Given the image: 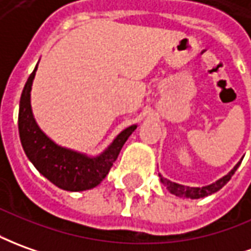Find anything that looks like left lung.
Segmentation results:
<instances>
[{
    "label": "left lung",
    "instance_id": "left-lung-1",
    "mask_svg": "<svg viewBox=\"0 0 251 251\" xmlns=\"http://www.w3.org/2000/svg\"><path fill=\"white\" fill-rule=\"evenodd\" d=\"M241 165V161L238 162L234 167V169L228 174V175L223 176L221 179L216 181V183H212L209 186H205V187H187V186H181V184H177V183H174V181L168 180L165 177H162L161 175L160 179H161V183L168 188L169 191L172 194H175L176 197H181V198H191V200H198V198H203V197H208V195L213 194L216 191H219L220 188H223L226 184H227L229 179L232 177V175L235 174V171L238 169V167Z\"/></svg>",
    "mask_w": 251,
    "mask_h": 251
}]
</instances>
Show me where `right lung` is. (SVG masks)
I'll return each mask as SVG.
<instances>
[{
    "instance_id": "right-lung-1",
    "label": "right lung",
    "mask_w": 251,
    "mask_h": 251,
    "mask_svg": "<svg viewBox=\"0 0 251 251\" xmlns=\"http://www.w3.org/2000/svg\"><path fill=\"white\" fill-rule=\"evenodd\" d=\"M36 68L38 65L27 79L19 105V135L24 151L34 167L57 187L67 191H83L96 187L109 174L123 145L135 131L136 126L122 131L98 157H87L58 146L43 134L32 116L30 93Z\"/></svg>"
}]
</instances>
